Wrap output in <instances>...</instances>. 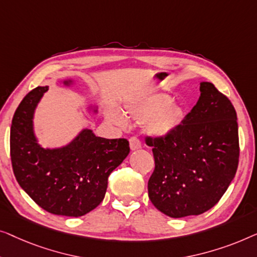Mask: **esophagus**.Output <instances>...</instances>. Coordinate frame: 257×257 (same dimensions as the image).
Masks as SVG:
<instances>
[{
	"instance_id": "1",
	"label": "esophagus",
	"mask_w": 257,
	"mask_h": 257,
	"mask_svg": "<svg viewBox=\"0 0 257 257\" xmlns=\"http://www.w3.org/2000/svg\"><path fill=\"white\" fill-rule=\"evenodd\" d=\"M129 144H130V149L132 150H137V149H141V148H142V143H141V141L135 136L130 137Z\"/></svg>"
}]
</instances>
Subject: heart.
I'll use <instances>...</instances> for the list:
<instances>
[{"label":"heart","mask_w":257,"mask_h":257,"mask_svg":"<svg viewBox=\"0 0 257 257\" xmlns=\"http://www.w3.org/2000/svg\"><path fill=\"white\" fill-rule=\"evenodd\" d=\"M125 113L136 121H144V130L154 137H164L172 134L183 120V110L173 103L168 94H153L142 100L129 103ZM108 118L120 127H127L128 121L118 109H110Z\"/></svg>","instance_id":"obj_1"}]
</instances>
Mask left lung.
<instances>
[{"label": "left lung", "mask_w": 257, "mask_h": 257, "mask_svg": "<svg viewBox=\"0 0 257 257\" xmlns=\"http://www.w3.org/2000/svg\"><path fill=\"white\" fill-rule=\"evenodd\" d=\"M237 117L228 97L212 82H200V96L182 124L164 137H147L155 170L148 193L171 218L199 215L212 208L235 177Z\"/></svg>", "instance_id": "1"}]
</instances>
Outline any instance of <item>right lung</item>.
I'll return each instance as SVG.
<instances>
[{
    "instance_id": "right-lung-1",
    "label": "right lung",
    "mask_w": 257,
    "mask_h": 257,
    "mask_svg": "<svg viewBox=\"0 0 257 257\" xmlns=\"http://www.w3.org/2000/svg\"><path fill=\"white\" fill-rule=\"evenodd\" d=\"M71 86V79L64 80ZM49 86L28 93L13 118L10 156L20 186L46 212L81 216L103 200L108 177L129 154L125 139L108 140L82 129L60 148H43L34 132V114ZM96 113L95 108H89Z\"/></svg>"
}]
</instances>
